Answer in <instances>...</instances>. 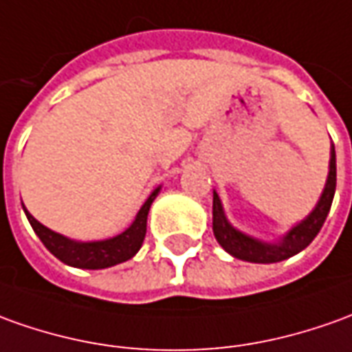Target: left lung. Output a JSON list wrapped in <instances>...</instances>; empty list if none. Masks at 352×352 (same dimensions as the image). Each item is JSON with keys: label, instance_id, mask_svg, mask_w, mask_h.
Here are the masks:
<instances>
[{"label": "left lung", "instance_id": "8db88e82", "mask_svg": "<svg viewBox=\"0 0 352 352\" xmlns=\"http://www.w3.org/2000/svg\"><path fill=\"white\" fill-rule=\"evenodd\" d=\"M336 180H338V168H336V147L331 144L329 149V170L326 178V186L322 190L316 207L310 210L301 222L292 226L280 239L276 241H264L258 237H253L237 230L230 224L226 218L222 201L218 197L217 191H212V232L220 243V247L236 256L239 261L256 264H272L285 261L293 254L301 253L302 249L310 245V241L318 236L320 228L324 226L326 217H328L331 201L336 195Z\"/></svg>", "mask_w": 352, "mask_h": 352}]
</instances>
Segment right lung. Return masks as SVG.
<instances>
[{
	"mask_svg": "<svg viewBox=\"0 0 352 352\" xmlns=\"http://www.w3.org/2000/svg\"><path fill=\"white\" fill-rule=\"evenodd\" d=\"M159 191H161V186L151 191V195L138 210L134 222L126 228L122 234L99 239V241H78V239H70L63 234H57L47 226H43L42 222H38L26 210V207L23 208L36 236L42 239L45 249L53 256H57L60 263L74 266V268H84V270H101V268L126 263L140 251L145 239V232H147V214Z\"/></svg>",
	"mask_w": 352,
	"mask_h": 352,
	"instance_id": "obj_1",
	"label": "right lung"
}]
</instances>
